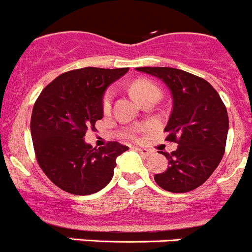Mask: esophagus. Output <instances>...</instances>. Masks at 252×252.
Listing matches in <instances>:
<instances>
[{
  "label": "esophagus",
  "instance_id": "obj_1",
  "mask_svg": "<svg viewBox=\"0 0 252 252\" xmlns=\"http://www.w3.org/2000/svg\"><path fill=\"white\" fill-rule=\"evenodd\" d=\"M136 150H137L138 152H140L142 156H150L151 153H152V151L148 150V148H140V147H138V148H136Z\"/></svg>",
  "mask_w": 252,
  "mask_h": 252
}]
</instances>
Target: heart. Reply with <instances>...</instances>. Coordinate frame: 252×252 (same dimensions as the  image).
I'll use <instances>...</instances> for the list:
<instances>
[{
    "label": "heart",
    "instance_id": "b5f03b06",
    "mask_svg": "<svg viewBox=\"0 0 252 252\" xmlns=\"http://www.w3.org/2000/svg\"><path fill=\"white\" fill-rule=\"evenodd\" d=\"M130 89L131 93L133 94V96H135L141 104H142L145 100H147L148 97L159 96L160 95L159 88H158L155 83L147 80V79H136V80L132 81ZM112 99H114V92H112L111 89H109V90L105 92L101 101L102 110H104L105 112L109 111L110 107H111Z\"/></svg>",
    "mask_w": 252,
    "mask_h": 252
}]
</instances>
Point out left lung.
<instances>
[{
    "mask_svg": "<svg viewBox=\"0 0 252 252\" xmlns=\"http://www.w3.org/2000/svg\"><path fill=\"white\" fill-rule=\"evenodd\" d=\"M163 80L171 90L173 110L164 132L176 151L162 152L169 167L155 174L160 188L186 193L202 186L213 174L225 152L229 117L218 92L205 79L168 66L136 68Z\"/></svg>",
    "mask_w": 252,
    "mask_h": 252,
    "instance_id": "left-lung-1",
    "label": "left lung"
}]
</instances>
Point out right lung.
I'll return each mask as SVG.
<instances>
[{
  "label": "right lung",
  "mask_w": 252,
  "mask_h": 252,
  "mask_svg": "<svg viewBox=\"0 0 252 252\" xmlns=\"http://www.w3.org/2000/svg\"><path fill=\"white\" fill-rule=\"evenodd\" d=\"M128 68L75 69L48 84L33 106L31 135L35 158L45 176L64 191L88 195L104 188L114 176L116 158L128 147L107 142L93 147L84 141L102 119L107 86Z\"/></svg>",
  "instance_id": "obj_1"
}]
</instances>
